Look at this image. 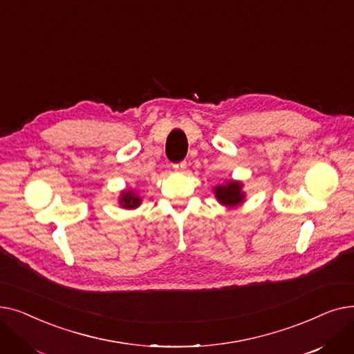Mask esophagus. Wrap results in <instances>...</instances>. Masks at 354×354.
Here are the masks:
<instances>
[{"mask_svg": "<svg viewBox=\"0 0 354 354\" xmlns=\"http://www.w3.org/2000/svg\"><path fill=\"white\" fill-rule=\"evenodd\" d=\"M185 167H187V162H179V163L174 165V169L175 171H183Z\"/></svg>", "mask_w": 354, "mask_h": 354, "instance_id": "obj_1", "label": "esophagus"}]
</instances>
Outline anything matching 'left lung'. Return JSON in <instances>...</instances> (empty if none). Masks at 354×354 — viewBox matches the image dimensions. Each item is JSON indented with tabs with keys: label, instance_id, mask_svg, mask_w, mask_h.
<instances>
[{
	"label": "left lung",
	"instance_id": "left-lung-1",
	"mask_svg": "<svg viewBox=\"0 0 354 354\" xmlns=\"http://www.w3.org/2000/svg\"><path fill=\"white\" fill-rule=\"evenodd\" d=\"M244 183L241 180L230 179L224 183H219L214 187V194L216 201L227 208H235L239 207L241 203L245 201V192L243 191Z\"/></svg>",
	"mask_w": 354,
	"mask_h": 354
}]
</instances>
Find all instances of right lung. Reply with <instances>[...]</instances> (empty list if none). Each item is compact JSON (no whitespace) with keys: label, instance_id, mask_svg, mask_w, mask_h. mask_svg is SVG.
Instances as JSON below:
<instances>
[{"label":"right lung","instance_id":"add662e5","mask_svg":"<svg viewBox=\"0 0 354 354\" xmlns=\"http://www.w3.org/2000/svg\"><path fill=\"white\" fill-rule=\"evenodd\" d=\"M119 203L124 209H136L142 203V198L135 189H123L119 195Z\"/></svg>","mask_w":354,"mask_h":354}]
</instances>
